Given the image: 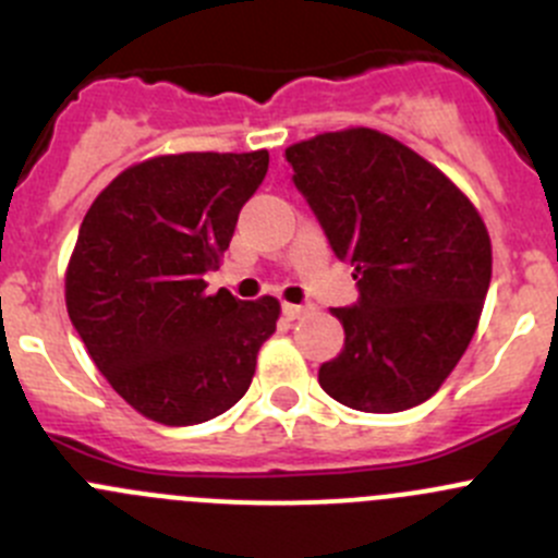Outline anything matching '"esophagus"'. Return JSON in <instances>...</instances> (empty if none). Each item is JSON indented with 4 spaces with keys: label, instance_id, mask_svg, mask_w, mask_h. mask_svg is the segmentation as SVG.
I'll return each mask as SVG.
<instances>
[{
    "label": "esophagus",
    "instance_id": "1",
    "mask_svg": "<svg viewBox=\"0 0 558 558\" xmlns=\"http://www.w3.org/2000/svg\"><path fill=\"white\" fill-rule=\"evenodd\" d=\"M305 313V307L302 305H291V302H283V315L289 320H294V318H300V315Z\"/></svg>",
    "mask_w": 558,
    "mask_h": 558
}]
</instances>
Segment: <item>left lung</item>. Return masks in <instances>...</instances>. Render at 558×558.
<instances>
[{"label":"left lung","instance_id":"left-lung-1","mask_svg":"<svg viewBox=\"0 0 558 558\" xmlns=\"http://www.w3.org/2000/svg\"><path fill=\"white\" fill-rule=\"evenodd\" d=\"M291 180L359 300L335 307L340 356L318 384L362 413L426 402L464 356L492 283V240L470 199L435 165L375 129H342L286 148Z\"/></svg>","mask_w":558,"mask_h":558}]
</instances>
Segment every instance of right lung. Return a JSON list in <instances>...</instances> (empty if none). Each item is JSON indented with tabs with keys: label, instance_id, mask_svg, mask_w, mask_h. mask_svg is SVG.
<instances>
[{
	"label": "right lung",
	"instance_id": "add662e5",
	"mask_svg": "<svg viewBox=\"0 0 558 558\" xmlns=\"http://www.w3.org/2000/svg\"><path fill=\"white\" fill-rule=\"evenodd\" d=\"M267 167V150L156 156L118 174L83 218L66 313L107 384L145 418L202 424L251 386L280 302L207 294L205 272Z\"/></svg>",
	"mask_w": 558,
	"mask_h": 558
}]
</instances>
